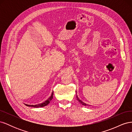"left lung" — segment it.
Segmentation results:
<instances>
[{"mask_svg":"<svg viewBox=\"0 0 132 132\" xmlns=\"http://www.w3.org/2000/svg\"><path fill=\"white\" fill-rule=\"evenodd\" d=\"M77 100L81 103V105H84V106H87V105L86 104V103H85L84 102H83L82 101H81L80 100L79 98V97H78V95L77 96Z\"/></svg>","mask_w":132,"mask_h":132,"instance_id":"1","label":"left lung"}]
</instances>
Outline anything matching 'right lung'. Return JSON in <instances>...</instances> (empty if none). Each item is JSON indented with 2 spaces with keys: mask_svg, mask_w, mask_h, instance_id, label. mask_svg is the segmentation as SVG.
<instances>
[{
  "mask_svg": "<svg viewBox=\"0 0 132 132\" xmlns=\"http://www.w3.org/2000/svg\"><path fill=\"white\" fill-rule=\"evenodd\" d=\"M53 91L52 92V93L51 96L48 98L47 100H46L45 102H43L42 103H40V104H38V105H27L28 106H30V107H44V106H46L47 105H48L50 101L52 100L53 98Z\"/></svg>",
  "mask_w": 132,
  "mask_h": 132,
  "instance_id": "right-lung-1",
  "label": "right lung"
}]
</instances>
